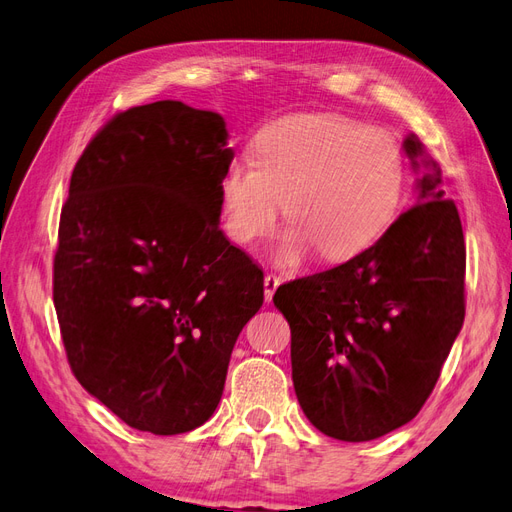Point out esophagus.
Listing matches in <instances>:
<instances>
[{
	"mask_svg": "<svg viewBox=\"0 0 512 512\" xmlns=\"http://www.w3.org/2000/svg\"><path fill=\"white\" fill-rule=\"evenodd\" d=\"M277 286H280V277L273 275V273H267V275H265V299H267V301L273 299V294H275Z\"/></svg>",
	"mask_w": 512,
	"mask_h": 512,
	"instance_id": "34e87169",
	"label": "esophagus"
}]
</instances>
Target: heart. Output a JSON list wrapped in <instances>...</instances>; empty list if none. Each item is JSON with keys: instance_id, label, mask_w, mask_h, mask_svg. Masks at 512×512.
Listing matches in <instances>:
<instances>
[{"instance_id": "obj_1", "label": "heart", "mask_w": 512, "mask_h": 512, "mask_svg": "<svg viewBox=\"0 0 512 512\" xmlns=\"http://www.w3.org/2000/svg\"><path fill=\"white\" fill-rule=\"evenodd\" d=\"M254 162L232 160L220 179L226 235L239 245L269 237L282 211L290 226L275 258L297 265L309 252L339 262L391 226L406 183V156L382 128L342 115L299 113L267 123Z\"/></svg>"}]
</instances>
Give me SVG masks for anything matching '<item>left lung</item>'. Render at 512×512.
I'll list each match as a JSON object with an SVG mask.
<instances>
[{"label": "left lung", "instance_id": "8db88e82", "mask_svg": "<svg viewBox=\"0 0 512 512\" xmlns=\"http://www.w3.org/2000/svg\"><path fill=\"white\" fill-rule=\"evenodd\" d=\"M418 168L423 145L404 141ZM418 179L416 205L344 265L275 290L290 324L292 382L324 436L367 442L418 414L466 316V243L442 170Z\"/></svg>", "mask_w": 512, "mask_h": 512}]
</instances>
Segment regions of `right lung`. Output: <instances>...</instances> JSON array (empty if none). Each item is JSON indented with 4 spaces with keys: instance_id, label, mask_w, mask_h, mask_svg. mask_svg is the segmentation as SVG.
<instances>
[{
    "instance_id": "1",
    "label": "right lung",
    "mask_w": 512,
    "mask_h": 512,
    "mask_svg": "<svg viewBox=\"0 0 512 512\" xmlns=\"http://www.w3.org/2000/svg\"><path fill=\"white\" fill-rule=\"evenodd\" d=\"M226 141L218 113L128 108L91 138L61 207L53 301L72 374L156 436L209 421L265 299L260 267L218 226Z\"/></svg>"
}]
</instances>
